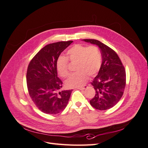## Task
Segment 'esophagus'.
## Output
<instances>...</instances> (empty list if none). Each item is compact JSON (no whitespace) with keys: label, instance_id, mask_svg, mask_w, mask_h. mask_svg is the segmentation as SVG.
Here are the masks:
<instances>
[{"label":"esophagus","instance_id":"34e87169","mask_svg":"<svg viewBox=\"0 0 148 148\" xmlns=\"http://www.w3.org/2000/svg\"><path fill=\"white\" fill-rule=\"evenodd\" d=\"M88 86H86V85H84V86H80V87H77V89H81V90H83V89H86Z\"/></svg>","mask_w":148,"mask_h":148}]
</instances>
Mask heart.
<instances>
[{"label": "heart", "mask_w": 148, "mask_h": 148, "mask_svg": "<svg viewBox=\"0 0 148 148\" xmlns=\"http://www.w3.org/2000/svg\"><path fill=\"white\" fill-rule=\"evenodd\" d=\"M68 60L72 63L77 62V72L66 80L65 84L67 88H76L86 83L88 76L92 77L99 72L102 64V55L99 48L95 46L87 47L75 44L66 52V58L60 56L57 60L56 69L62 78L69 75Z\"/></svg>", "instance_id": "heart-1"}]
</instances>
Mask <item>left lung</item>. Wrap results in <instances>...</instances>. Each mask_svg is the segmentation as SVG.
Returning <instances> with one entry per match:
<instances>
[{
  "label": "left lung",
  "mask_w": 148,
  "mask_h": 148,
  "mask_svg": "<svg viewBox=\"0 0 148 148\" xmlns=\"http://www.w3.org/2000/svg\"><path fill=\"white\" fill-rule=\"evenodd\" d=\"M97 46L102 55V64L91 84L96 95L89 101L97 110H104L113 107L120 100L126 84V73L120 58L114 50L96 39H83Z\"/></svg>",
  "instance_id": "left-lung-1"
}]
</instances>
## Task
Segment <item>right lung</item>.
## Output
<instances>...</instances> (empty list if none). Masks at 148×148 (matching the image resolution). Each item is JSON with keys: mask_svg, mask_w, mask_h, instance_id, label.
I'll list each match as a JSON object with an SVG mask.
<instances>
[{"mask_svg": "<svg viewBox=\"0 0 148 148\" xmlns=\"http://www.w3.org/2000/svg\"><path fill=\"white\" fill-rule=\"evenodd\" d=\"M73 42L49 44L40 50L29 62L26 83L31 99L47 114H57L68 104L72 90H60L62 82L57 77L56 62L60 53Z\"/></svg>", "mask_w": 148, "mask_h": 148, "instance_id": "1", "label": "right lung"}]
</instances>
